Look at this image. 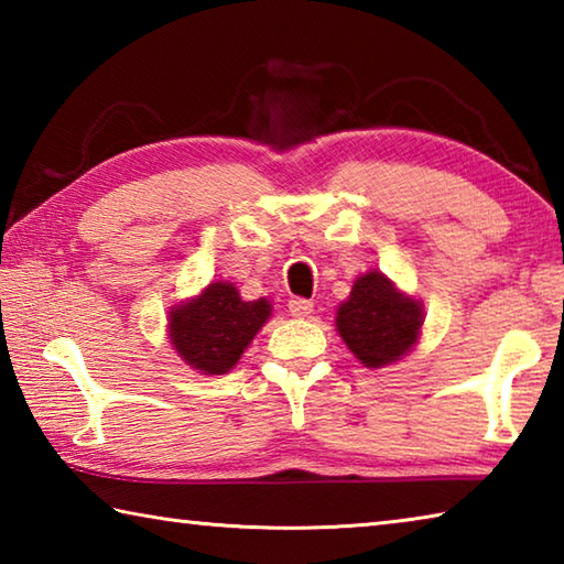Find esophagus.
Returning <instances> with one entry per match:
<instances>
[{
	"mask_svg": "<svg viewBox=\"0 0 564 564\" xmlns=\"http://www.w3.org/2000/svg\"><path fill=\"white\" fill-rule=\"evenodd\" d=\"M289 311L295 318H308L313 313V303L308 299H293L289 301Z\"/></svg>",
	"mask_w": 564,
	"mask_h": 564,
	"instance_id": "esophagus-1",
	"label": "esophagus"
}]
</instances>
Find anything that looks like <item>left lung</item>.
<instances>
[{
    "label": "left lung",
    "mask_w": 564,
    "mask_h": 564,
    "mask_svg": "<svg viewBox=\"0 0 564 564\" xmlns=\"http://www.w3.org/2000/svg\"><path fill=\"white\" fill-rule=\"evenodd\" d=\"M423 323V303L380 271L358 275L336 311L338 336L362 366L373 370L405 358L420 343Z\"/></svg>",
    "instance_id": "1"
}]
</instances>
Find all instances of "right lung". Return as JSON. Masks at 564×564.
Instances as JSON below:
<instances>
[{
  "label": "right lung",
  "instance_id": "obj_1",
  "mask_svg": "<svg viewBox=\"0 0 564 564\" xmlns=\"http://www.w3.org/2000/svg\"><path fill=\"white\" fill-rule=\"evenodd\" d=\"M273 313L269 299L243 301L234 283L214 281L169 311V343L204 376H224L241 360Z\"/></svg>",
  "mask_w": 564,
  "mask_h": 564
}]
</instances>
